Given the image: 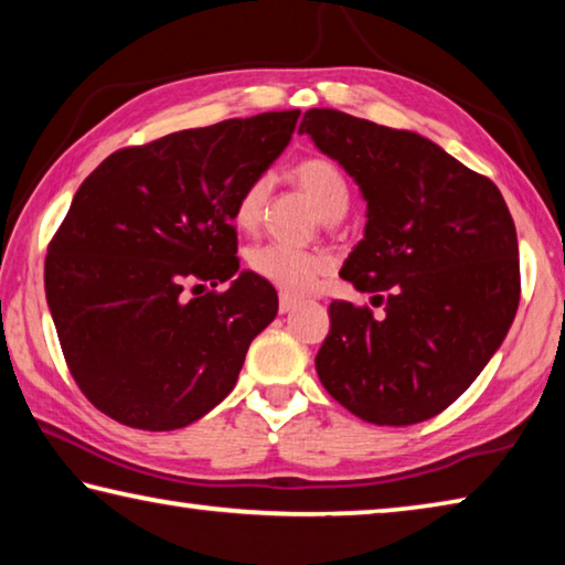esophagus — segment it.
I'll return each instance as SVG.
<instances>
[{"label": "esophagus", "instance_id": "34e87169", "mask_svg": "<svg viewBox=\"0 0 565 565\" xmlns=\"http://www.w3.org/2000/svg\"><path fill=\"white\" fill-rule=\"evenodd\" d=\"M296 299H291V296H286V294H281V299H279V311L281 313H289V311H294L296 309Z\"/></svg>", "mask_w": 565, "mask_h": 565}]
</instances>
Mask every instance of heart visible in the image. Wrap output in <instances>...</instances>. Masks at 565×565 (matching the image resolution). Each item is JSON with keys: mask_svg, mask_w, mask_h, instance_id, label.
I'll use <instances>...</instances> for the list:
<instances>
[{"mask_svg": "<svg viewBox=\"0 0 565 565\" xmlns=\"http://www.w3.org/2000/svg\"><path fill=\"white\" fill-rule=\"evenodd\" d=\"M291 177L296 186L309 196V202L321 218L333 222V218H339L347 212L351 199L349 181L331 159L319 154L303 157L301 161H296ZM269 179L254 177L238 191L234 204V224L242 232H254L259 226L266 199H269ZM248 269L256 276H262L264 281L276 286L279 291L296 296L309 291L319 276L327 274L329 264L321 254L299 252V248L281 244H264L248 252Z\"/></svg>", "mask_w": 565, "mask_h": 565, "instance_id": "b5f03b06", "label": "heart"}]
</instances>
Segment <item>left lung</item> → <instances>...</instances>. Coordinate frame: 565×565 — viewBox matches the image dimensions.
<instances>
[{
	"label": "left lung",
	"mask_w": 565,
	"mask_h": 565,
	"mask_svg": "<svg viewBox=\"0 0 565 565\" xmlns=\"http://www.w3.org/2000/svg\"><path fill=\"white\" fill-rule=\"evenodd\" d=\"M299 134L359 184L366 226L341 279L384 303L381 317L329 306L317 353L323 388L379 426L441 414L499 351L519 309V238L499 186L416 131L337 109H309Z\"/></svg>",
	"instance_id": "obj_1"
}]
</instances>
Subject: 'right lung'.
<instances>
[{
  "label": "right lung",
  "mask_w": 565,
  "mask_h": 565,
  "mask_svg": "<svg viewBox=\"0 0 565 565\" xmlns=\"http://www.w3.org/2000/svg\"><path fill=\"white\" fill-rule=\"evenodd\" d=\"M299 114L167 134L84 179L44 289L66 366L102 414L174 431L234 388L248 343L279 311L274 286L238 269L234 204L289 147ZM218 282L224 292L203 290Z\"/></svg>",
  "instance_id": "obj_1"
}]
</instances>
